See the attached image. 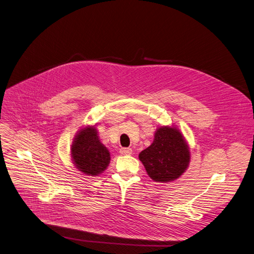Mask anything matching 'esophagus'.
<instances>
[{"mask_svg":"<svg viewBox=\"0 0 254 254\" xmlns=\"http://www.w3.org/2000/svg\"><path fill=\"white\" fill-rule=\"evenodd\" d=\"M120 153L122 155H130L132 153V150L130 148H122L120 150Z\"/></svg>","mask_w":254,"mask_h":254,"instance_id":"34e87169","label":"esophagus"}]
</instances>
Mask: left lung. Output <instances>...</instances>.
I'll list each match as a JSON object with an SVG mask.
<instances>
[{
    "label": "left lung",
    "mask_w": 254,
    "mask_h": 254,
    "mask_svg": "<svg viewBox=\"0 0 254 254\" xmlns=\"http://www.w3.org/2000/svg\"><path fill=\"white\" fill-rule=\"evenodd\" d=\"M139 159L154 181L170 182L186 172L190 152L177 127H161L156 129L151 146L140 153Z\"/></svg>",
    "instance_id": "left-lung-1"
}]
</instances>
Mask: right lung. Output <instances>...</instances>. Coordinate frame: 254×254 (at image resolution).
<instances>
[{"instance_id": "add662e5", "label": "right lung", "mask_w": 254, "mask_h": 254, "mask_svg": "<svg viewBox=\"0 0 254 254\" xmlns=\"http://www.w3.org/2000/svg\"><path fill=\"white\" fill-rule=\"evenodd\" d=\"M71 155L76 168L88 176L101 174L110 162L109 151L100 142L95 126H88L77 132Z\"/></svg>"}]
</instances>
